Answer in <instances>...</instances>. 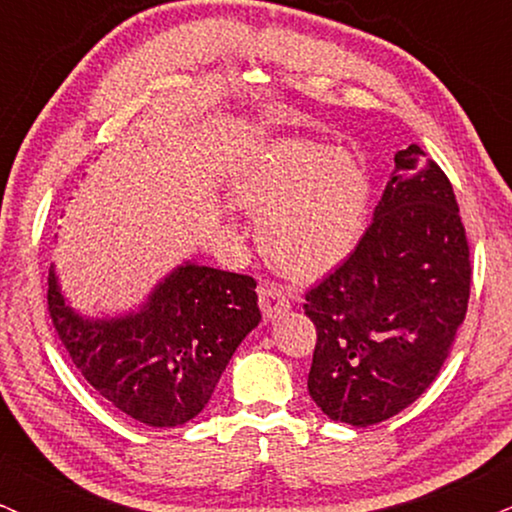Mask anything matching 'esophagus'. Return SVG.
<instances>
[{"instance_id": "1", "label": "esophagus", "mask_w": 512, "mask_h": 512, "mask_svg": "<svg viewBox=\"0 0 512 512\" xmlns=\"http://www.w3.org/2000/svg\"><path fill=\"white\" fill-rule=\"evenodd\" d=\"M258 304H261V311L266 318H278L290 309V299H287L285 290H280L278 285H261L258 287Z\"/></svg>"}]
</instances>
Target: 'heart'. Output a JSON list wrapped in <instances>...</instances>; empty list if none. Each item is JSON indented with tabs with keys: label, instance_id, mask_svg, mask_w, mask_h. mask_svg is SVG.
I'll return each instance as SVG.
<instances>
[{
	"label": "heart",
	"instance_id": "heart-1",
	"mask_svg": "<svg viewBox=\"0 0 512 512\" xmlns=\"http://www.w3.org/2000/svg\"><path fill=\"white\" fill-rule=\"evenodd\" d=\"M230 194L258 213V244L275 268L316 278L357 246L371 186L347 150L287 138L234 174Z\"/></svg>",
	"mask_w": 512,
	"mask_h": 512
}]
</instances>
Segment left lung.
I'll return each instance as SVG.
<instances>
[{
	"mask_svg": "<svg viewBox=\"0 0 512 512\" xmlns=\"http://www.w3.org/2000/svg\"><path fill=\"white\" fill-rule=\"evenodd\" d=\"M470 244L446 172L395 153L357 249L306 292L316 326L309 395L333 422L371 426L410 407L448 359L470 299Z\"/></svg>",
	"mask_w": 512,
	"mask_h": 512,
	"instance_id": "8db88e82",
	"label": "left lung"
}]
</instances>
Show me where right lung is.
I'll return each instance as SVG.
<instances>
[{"instance_id": "1", "label": "right lung", "mask_w": 512, "mask_h": 512, "mask_svg": "<svg viewBox=\"0 0 512 512\" xmlns=\"http://www.w3.org/2000/svg\"><path fill=\"white\" fill-rule=\"evenodd\" d=\"M47 309L81 376L136 422L170 429L208 405L234 350L261 321L256 280L186 261L155 285L141 309L83 318L57 273Z\"/></svg>"}]
</instances>
